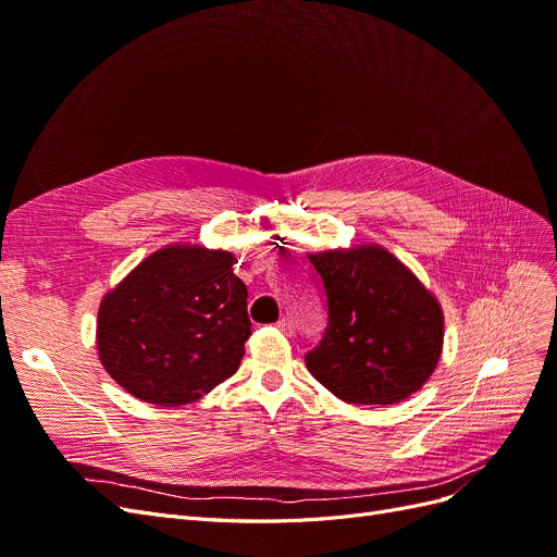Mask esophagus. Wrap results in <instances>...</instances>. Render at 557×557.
I'll list each match as a JSON object with an SVG mask.
<instances>
[{
    "label": "esophagus",
    "instance_id": "34e87169",
    "mask_svg": "<svg viewBox=\"0 0 557 557\" xmlns=\"http://www.w3.org/2000/svg\"><path fill=\"white\" fill-rule=\"evenodd\" d=\"M276 325H278V330H281V332H285L288 336H293V334H295V325H293V320H290V318H281Z\"/></svg>",
    "mask_w": 557,
    "mask_h": 557
}]
</instances>
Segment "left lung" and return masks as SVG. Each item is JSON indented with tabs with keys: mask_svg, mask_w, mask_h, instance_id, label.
I'll return each instance as SVG.
<instances>
[{
	"mask_svg": "<svg viewBox=\"0 0 557 557\" xmlns=\"http://www.w3.org/2000/svg\"><path fill=\"white\" fill-rule=\"evenodd\" d=\"M309 258L327 295L323 339L305 356L309 372L348 404L407 399L440 362V301L381 246Z\"/></svg>",
	"mask_w": 557,
	"mask_h": 557,
	"instance_id": "1",
	"label": "left lung"
}]
</instances>
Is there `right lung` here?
<instances>
[{
  "label": "right lung",
  "mask_w": 557,
  "mask_h": 557,
  "mask_svg": "<svg viewBox=\"0 0 557 557\" xmlns=\"http://www.w3.org/2000/svg\"><path fill=\"white\" fill-rule=\"evenodd\" d=\"M234 256L172 246L146 258L99 307L97 350L111 379L160 407L199 399L237 372L250 334Z\"/></svg>",
  "instance_id": "right-lung-1"
}]
</instances>
